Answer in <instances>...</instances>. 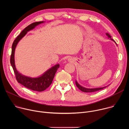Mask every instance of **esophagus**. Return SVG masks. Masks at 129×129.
<instances>
[{
    "label": "esophagus",
    "instance_id": "obj_1",
    "mask_svg": "<svg viewBox=\"0 0 129 129\" xmlns=\"http://www.w3.org/2000/svg\"><path fill=\"white\" fill-rule=\"evenodd\" d=\"M68 61H69V62H71V59H68Z\"/></svg>",
    "mask_w": 129,
    "mask_h": 129
}]
</instances>
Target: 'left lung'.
I'll use <instances>...</instances> for the list:
<instances>
[{"label":"left lung","mask_w":129,"mask_h":129,"mask_svg":"<svg viewBox=\"0 0 129 129\" xmlns=\"http://www.w3.org/2000/svg\"><path fill=\"white\" fill-rule=\"evenodd\" d=\"M106 35L109 38H110V39H111V40L113 41L115 43L116 42L114 41V40H113L112 39H111V36H110L108 33H106ZM117 45V44H116ZM76 84L77 85V86L78 87V88L80 90H81L83 92H95V91H99V90H102V89H103L104 88L107 87V86H105V87H101V88H85V87H84L82 86H81L77 81H76Z\"/></svg>","instance_id":"obj_1"}]
</instances>
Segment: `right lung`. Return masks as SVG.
<instances>
[{"mask_svg": "<svg viewBox=\"0 0 129 129\" xmlns=\"http://www.w3.org/2000/svg\"><path fill=\"white\" fill-rule=\"evenodd\" d=\"M44 22V21H40L36 22L30 24L26 27L21 32L20 35L17 36V37L14 41L12 44V53L10 59L11 64L14 70L16 79L17 82L28 89L39 92L45 90L51 85L55 74H56V72L60 67V65L58 64L55 65L46 71L39 77L31 78L23 75L17 71L15 66L14 56L15 48L19 41L23 37L28 31L33 29L36 26Z\"/></svg>", "mask_w": 129, "mask_h": 129, "instance_id": "obj_1", "label": "right lung"}]
</instances>
